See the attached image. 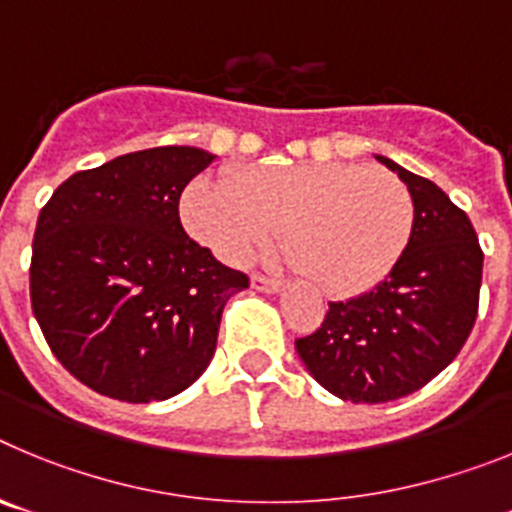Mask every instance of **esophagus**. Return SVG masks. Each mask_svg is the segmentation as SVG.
I'll list each match as a JSON object with an SVG mask.
<instances>
[{"mask_svg": "<svg viewBox=\"0 0 512 512\" xmlns=\"http://www.w3.org/2000/svg\"><path fill=\"white\" fill-rule=\"evenodd\" d=\"M251 287L259 289V292H269V295H274V292H282L284 284L279 282V279H269V277H261V274H253Z\"/></svg>", "mask_w": 512, "mask_h": 512, "instance_id": "esophagus-1", "label": "esophagus"}]
</instances>
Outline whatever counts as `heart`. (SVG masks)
<instances>
[{
	"instance_id": "heart-1",
	"label": "heart",
	"mask_w": 512,
	"mask_h": 512,
	"mask_svg": "<svg viewBox=\"0 0 512 512\" xmlns=\"http://www.w3.org/2000/svg\"><path fill=\"white\" fill-rule=\"evenodd\" d=\"M413 197L395 174L361 164L246 166L202 176L182 197L187 233L228 266H246L284 230V251L325 295L354 297L400 264Z\"/></svg>"
}]
</instances>
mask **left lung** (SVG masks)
I'll return each instance as SVG.
<instances>
[{
    "label": "left lung",
    "mask_w": 512,
    "mask_h": 512,
    "mask_svg": "<svg viewBox=\"0 0 512 512\" xmlns=\"http://www.w3.org/2000/svg\"><path fill=\"white\" fill-rule=\"evenodd\" d=\"M413 197L408 251L387 279L359 297L330 302L328 315L295 348L330 395L390 402L413 395L441 374L477 320L482 248L467 212L443 189L377 156Z\"/></svg>",
    "instance_id": "8db88e82"
}]
</instances>
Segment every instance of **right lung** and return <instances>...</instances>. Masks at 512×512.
I'll return each mask as SVG.
<instances>
[{"label": "right lung", "instance_id": "1", "mask_svg": "<svg viewBox=\"0 0 512 512\" xmlns=\"http://www.w3.org/2000/svg\"><path fill=\"white\" fill-rule=\"evenodd\" d=\"M212 161L192 146L125 153L69 176L40 210L35 320L89 390L169 400L210 364L225 302L248 287L179 220L184 187Z\"/></svg>", "mask_w": 512, "mask_h": 512}]
</instances>
